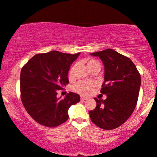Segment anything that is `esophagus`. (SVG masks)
Masks as SVG:
<instances>
[{"mask_svg":"<svg viewBox=\"0 0 157 157\" xmlns=\"http://www.w3.org/2000/svg\"><path fill=\"white\" fill-rule=\"evenodd\" d=\"M80 98H81V100H82V101H85V100H86V99H88L86 98V97H84V96H81Z\"/></svg>","mask_w":157,"mask_h":157,"instance_id":"34e87169","label":"esophagus"}]
</instances>
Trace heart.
Listing matches in <instances>:
<instances>
[{
  "instance_id": "b5f03b06",
  "label": "heart",
  "mask_w": 157,
  "mask_h": 157,
  "mask_svg": "<svg viewBox=\"0 0 157 157\" xmlns=\"http://www.w3.org/2000/svg\"><path fill=\"white\" fill-rule=\"evenodd\" d=\"M96 66H100V63L98 62V61L96 60V59H89L88 61H87V67L89 69V70L93 67ZM75 68H76V65H73V66L71 67L70 69H69L68 76L69 79H72L73 77H74V73ZM95 85L93 82H80L75 85V86L73 88V90H74L75 92H76L79 94L84 95V96H87V95H89L90 93L92 92L93 88H94Z\"/></svg>"
}]
</instances>
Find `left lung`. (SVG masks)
Returning <instances> with one entry per match:
<instances>
[{"label":"left lung","instance_id":"left-lung-1","mask_svg":"<svg viewBox=\"0 0 157 157\" xmlns=\"http://www.w3.org/2000/svg\"><path fill=\"white\" fill-rule=\"evenodd\" d=\"M104 65V82L101 93L105 100L95 98L96 107L89 112L90 120L104 130H114L131 116L138 102L140 75L128 57L113 49L90 53Z\"/></svg>","mask_w":157,"mask_h":157}]
</instances>
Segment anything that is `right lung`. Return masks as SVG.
<instances>
[{
	"mask_svg": "<svg viewBox=\"0 0 157 157\" xmlns=\"http://www.w3.org/2000/svg\"><path fill=\"white\" fill-rule=\"evenodd\" d=\"M80 52L70 54L53 51L37 53L24 65L20 74L21 100L30 117L41 125L54 128L68 120V109L80 100L69 92L64 98L57 91L69 83L70 65Z\"/></svg>",
	"mask_w": 157,
	"mask_h": 157,
	"instance_id": "1",
	"label": "right lung"
}]
</instances>
